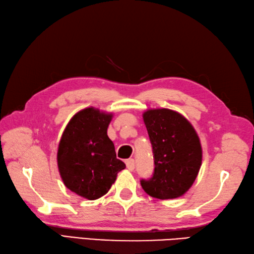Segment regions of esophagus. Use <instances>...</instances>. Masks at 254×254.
Wrapping results in <instances>:
<instances>
[{
  "mask_svg": "<svg viewBox=\"0 0 254 254\" xmlns=\"http://www.w3.org/2000/svg\"><path fill=\"white\" fill-rule=\"evenodd\" d=\"M127 168L129 170V171H133L134 168H135V162L133 159H128V160H127Z\"/></svg>",
  "mask_w": 254,
  "mask_h": 254,
  "instance_id": "1",
  "label": "esophagus"
}]
</instances>
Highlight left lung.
Returning <instances> with one entry per match:
<instances>
[{"instance_id":"8db88e82","label":"left lung","mask_w":254,"mask_h":254,"mask_svg":"<svg viewBox=\"0 0 254 254\" xmlns=\"http://www.w3.org/2000/svg\"><path fill=\"white\" fill-rule=\"evenodd\" d=\"M155 160L149 180H141L146 193L158 199L183 196L193 184L202 161L198 134L184 116L167 108L143 114Z\"/></svg>"}]
</instances>
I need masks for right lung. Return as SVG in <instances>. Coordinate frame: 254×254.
<instances>
[{
    "instance_id": "1",
    "label": "right lung",
    "mask_w": 254,
    "mask_h": 254,
    "mask_svg": "<svg viewBox=\"0 0 254 254\" xmlns=\"http://www.w3.org/2000/svg\"><path fill=\"white\" fill-rule=\"evenodd\" d=\"M111 119L113 114L82 109L70 119L58 145L57 164L64 186L88 200L107 193L118 172L126 169L107 135Z\"/></svg>"
}]
</instances>
